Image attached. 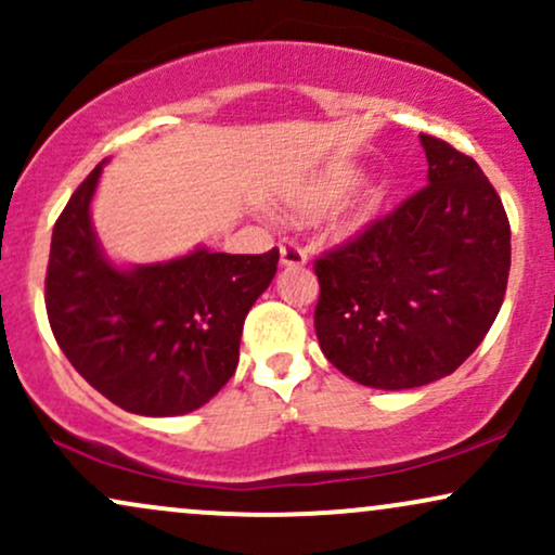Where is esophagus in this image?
<instances>
[{
  "label": "esophagus",
  "instance_id": "obj_1",
  "mask_svg": "<svg viewBox=\"0 0 555 555\" xmlns=\"http://www.w3.org/2000/svg\"><path fill=\"white\" fill-rule=\"evenodd\" d=\"M279 253H282V266H286V269H302L308 263V253L295 240H284L279 245Z\"/></svg>",
  "mask_w": 555,
  "mask_h": 555
}]
</instances>
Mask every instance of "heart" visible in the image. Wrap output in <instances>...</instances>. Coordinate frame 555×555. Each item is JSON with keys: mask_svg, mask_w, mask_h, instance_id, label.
<instances>
[{"mask_svg": "<svg viewBox=\"0 0 555 555\" xmlns=\"http://www.w3.org/2000/svg\"><path fill=\"white\" fill-rule=\"evenodd\" d=\"M358 180H360V171L354 167L328 169V171H323V175L313 177L310 182H305L302 188H299L297 193L289 197L286 208H289V214L299 221H313V219H318V216L328 214L331 208L339 206L344 197H347L349 190L358 184ZM380 197H384V190L380 188H371L365 195L360 197L358 206L352 208V214H349V219H347L349 232L365 227L367 221L373 219L375 211H378V206H380Z\"/></svg>", "mask_w": 555, "mask_h": 555, "instance_id": "1", "label": "heart"}]
</instances>
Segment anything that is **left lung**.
<instances>
[{
  "mask_svg": "<svg viewBox=\"0 0 555 555\" xmlns=\"http://www.w3.org/2000/svg\"><path fill=\"white\" fill-rule=\"evenodd\" d=\"M428 184L315 260V334L331 365L401 391L451 375L499 315L512 229L475 158L420 135Z\"/></svg>",
  "mask_w": 555,
  "mask_h": 555,
  "instance_id": "left-lung-1",
  "label": "left lung"
}]
</instances>
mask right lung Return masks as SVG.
<instances>
[{"instance_id": "1", "label": "right lung", "mask_w": 555, "mask_h": 555, "mask_svg": "<svg viewBox=\"0 0 555 555\" xmlns=\"http://www.w3.org/2000/svg\"><path fill=\"white\" fill-rule=\"evenodd\" d=\"M104 162L75 190L52 234L47 315L73 367L122 410L193 412L237 371L247 310L269 289L279 250L229 256L197 247L167 263L117 269L91 227Z\"/></svg>"}]
</instances>
